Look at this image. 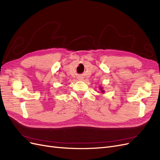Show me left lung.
<instances>
[{
    "instance_id": "obj_1",
    "label": "left lung",
    "mask_w": 160,
    "mask_h": 160,
    "mask_svg": "<svg viewBox=\"0 0 160 160\" xmlns=\"http://www.w3.org/2000/svg\"><path fill=\"white\" fill-rule=\"evenodd\" d=\"M102 92H104V91H102Z\"/></svg>"
}]
</instances>
